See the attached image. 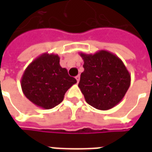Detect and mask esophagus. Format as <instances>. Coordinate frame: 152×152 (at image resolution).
Masks as SVG:
<instances>
[{
    "instance_id": "esophagus-1",
    "label": "esophagus",
    "mask_w": 152,
    "mask_h": 152,
    "mask_svg": "<svg viewBox=\"0 0 152 152\" xmlns=\"http://www.w3.org/2000/svg\"><path fill=\"white\" fill-rule=\"evenodd\" d=\"M80 75H78V76H76V80L77 82H79L80 81Z\"/></svg>"
}]
</instances>
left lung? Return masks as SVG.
I'll list each match as a JSON object with an SVG mask.
<instances>
[{"instance_id":"obj_1","label":"left lung","mask_w":152,"mask_h":152,"mask_svg":"<svg viewBox=\"0 0 152 152\" xmlns=\"http://www.w3.org/2000/svg\"><path fill=\"white\" fill-rule=\"evenodd\" d=\"M84 60L79 88L86 101L94 108L106 111L123 99L129 88L130 74L122 60L107 50L80 53Z\"/></svg>"}]
</instances>
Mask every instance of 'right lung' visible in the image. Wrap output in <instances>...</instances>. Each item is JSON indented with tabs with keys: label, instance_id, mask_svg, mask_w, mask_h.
I'll use <instances>...</instances> for the list:
<instances>
[{
	"label": "right lung",
	"instance_id": "right-lung-1",
	"mask_svg": "<svg viewBox=\"0 0 152 152\" xmlns=\"http://www.w3.org/2000/svg\"><path fill=\"white\" fill-rule=\"evenodd\" d=\"M58 54L45 53L25 69L21 78L22 90L35 105L43 109L53 108L64 99L65 93L76 84L59 64Z\"/></svg>",
	"mask_w": 152,
	"mask_h": 152
}]
</instances>
